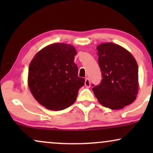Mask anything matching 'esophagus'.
Here are the masks:
<instances>
[{"label": "esophagus", "instance_id": "1", "mask_svg": "<svg viewBox=\"0 0 153 153\" xmlns=\"http://www.w3.org/2000/svg\"><path fill=\"white\" fill-rule=\"evenodd\" d=\"M85 85L86 88H90L91 86V82L88 78H86L85 79Z\"/></svg>", "mask_w": 153, "mask_h": 153}]
</instances>
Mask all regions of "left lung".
I'll return each instance as SVG.
<instances>
[{
	"mask_svg": "<svg viewBox=\"0 0 153 153\" xmlns=\"http://www.w3.org/2000/svg\"><path fill=\"white\" fill-rule=\"evenodd\" d=\"M97 50L102 80L96 86L92 84V90L102 106L123 108L132 103L137 94V63L130 52L114 43L101 44Z\"/></svg>",
	"mask_w": 153,
	"mask_h": 153,
	"instance_id": "obj_1",
	"label": "left lung"
}]
</instances>
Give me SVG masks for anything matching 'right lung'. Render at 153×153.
I'll return each mask as SVG.
<instances>
[{
    "mask_svg": "<svg viewBox=\"0 0 153 153\" xmlns=\"http://www.w3.org/2000/svg\"><path fill=\"white\" fill-rule=\"evenodd\" d=\"M75 47L64 43L48 45L34 56L29 67L28 84L34 99L43 106L60 111L71 106L83 86L74 62Z\"/></svg>",
    "mask_w": 153,
    "mask_h": 153,
    "instance_id": "add662e5",
    "label": "right lung"
}]
</instances>
